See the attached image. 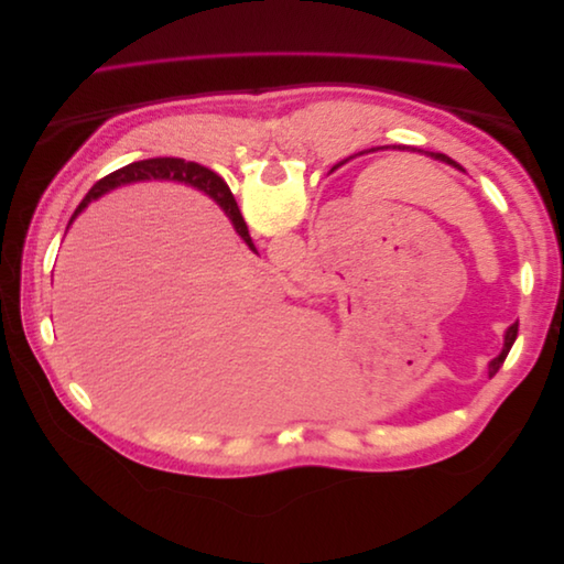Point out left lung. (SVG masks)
I'll return each instance as SVG.
<instances>
[{"label":"left lung","instance_id":"8db88e82","mask_svg":"<svg viewBox=\"0 0 564 564\" xmlns=\"http://www.w3.org/2000/svg\"><path fill=\"white\" fill-rule=\"evenodd\" d=\"M431 158H435V160H440V162H447V164L460 169L452 158L442 155V152H431ZM516 338H518V324H510L506 336H503V350L499 352V357H494V360L489 362V377H494V373H497V371L501 369V365H503V360H506V355L510 352V348H513V344H516Z\"/></svg>","mask_w":564,"mask_h":564}]
</instances>
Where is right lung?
<instances>
[{
  "label": "right lung",
  "mask_w": 564,
  "mask_h": 564,
  "mask_svg": "<svg viewBox=\"0 0 564 564\" xmlns=\"http://www.w3.org/2000/svg\"><path fill=\"white\" fill-rule=\"evenodd\" d=\"M150 178H166V181H181V183H187V185H195L199 187V191L207 193L209 197H214L220 207H224V212L230 216L235 230L240 232L242 240L251 247V237H249V230H247V224L245 218L240 214V209H237V202L230 193V187L226 185V181L220 178L218 174H214L212 169L202 166L197 162H185V160H178V158H152V160H141V162H131L122 169H117V172L108 174L106 178H100L91 191L87 193V197H84L79 202V207L75 209L73 218L87 207V204L100 195H106L108 191H112V187L117 185H124V183H133V181H150ZM70 218V224H73Z\"/></svg>",
  "instance_id": "obj_1"
}]
</instances>
